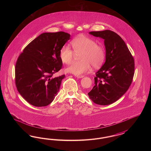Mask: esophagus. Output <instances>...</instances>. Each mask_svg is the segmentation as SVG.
<instances>
[{
	"label": "esophagus",
	"mask_w": 151,
	"mask_h": 151,
	"mask_svg": "<svg viewBox=\"0 0 151 151\" xmlns=\"http://www.w3.org/2000/svg\"><path fill=\"white\" fill-rule=\"evenodd\" d=\"M75 76L78 78H83L84 77V75H75Z\"/></svg>",
	"instance_id": "obj_1"
}]
</instances>
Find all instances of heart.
<instances>
[{"mask_svg": "<svg viewBox=\"0 0 151 151\" xmlns=\"http://www.w3.org/2000/svg\"><path fill=\"white\" fill-rule=\"evenodd\" d=\"M73 51L67 46L62 47L59 51L60 59L65 64H70L75 56L80 54L81 60L73 62L66 68V71L79 75L88 71L92 65L99 68L103 64L105 58L104 48L98 45L93 39L86 36H80L71 42Z\"/></svg>", "mask_w": 151, "mask_h": 151, "instance_id": "b5f03b06", "label": "heart"}]
</instances>
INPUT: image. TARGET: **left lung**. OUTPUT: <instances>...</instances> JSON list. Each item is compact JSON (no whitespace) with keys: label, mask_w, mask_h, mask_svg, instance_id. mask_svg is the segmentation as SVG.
<instances>
[{"label":"left lung","mask_w":151,"mask_h":151,"mask_svg":"<svg viewBox=\"0 0 151 151\" xmlns=\"http://www.w3.org/2000/svg\"><path fill=\"white\" fill-rule=\"evenodd\" d=\"M89 33L104 40L106 60L96 73L95 86L88 94L95 104L108 105L129 88L134 75V59L124 41L115 32L105 30Z\"/></svg>","instance_id":"8db88e82"}]
</instances>
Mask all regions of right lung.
Returning a JSON list of instances; mask_svg holds the SVG:
<instances>
[{"mask_svg":"<svg viewBox=\"0 0 151 151\" xmlns=\"http://www.w3.org/2000/svg\"><path fill=\"white\" fill-rule=\"evenodd\" d=\"M70 39V35L64 32L43 33L19 55L15 66L16 86L30 104L46 106L57 96L65 75L52 78V75L62 67L59 51Z\"/></svg>","mask_w":151,"mask_h":151,"instance_id":"right-lung-1","label":"right lung"}]
</instances>
